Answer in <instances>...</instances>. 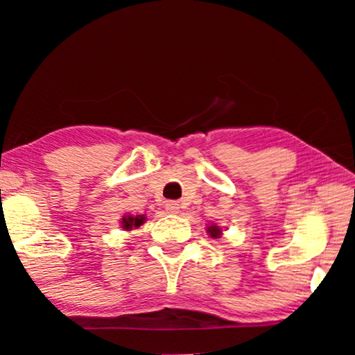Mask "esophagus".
<instances>
[{
    "mask_svg": "<svg viewBox=\"0 0 355 355\" xmlns=\"http://www.w3.org/2000/svg\"><path fill=\"white\" fill-rule=\"evenodd\" d=\"M164 208H166L168 213H178L179 211V202L168 200L166 203H164Z\"/></svg>",
    "mask_w": 355,
    "mask_h": 355,
    "instance_id": "esophagus-1",
    "label": "esophagus"
}]
</instances>
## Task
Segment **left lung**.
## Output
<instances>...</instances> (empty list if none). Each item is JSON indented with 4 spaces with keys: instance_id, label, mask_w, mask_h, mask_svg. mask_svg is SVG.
Returning a JSON list of instances; mask_svg holds the SVG:
<instances>
[{
    "instance_id": "1",
    "label": "left lung",
    "mask_w": 355,
    "mask_h": 355,
    "mask_svg": "<svg viewBox=\"0 0 355 355\" xmlns=\"http://www.w3.org/2000/svg\"><path fill=\"white\" fill-rule=\"evenodd\" d=\"M208 232H210V236L211 237H218V236H220V227H218V226H210V227H208Z\"/></svg>"
}]
</instances>
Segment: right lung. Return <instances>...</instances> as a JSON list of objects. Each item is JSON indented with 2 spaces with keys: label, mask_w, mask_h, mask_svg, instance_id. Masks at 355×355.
<instances>
[{
  "label": "right lung",
  "mask_w": 355,
  "mask_h": 355,
  "mask_svg": "<svg viewBox=\"0 0 355 355\" xmlns=\"http://www.w3.org/2000/svg\"><path fill=\"white\" fill-rule=\"evenodd\" d=\"M145 221L144 216H124L123 218V227L124 230H132V227H139Z\"/></svg>",
  "instance_id": "1"
}]
</instances>
